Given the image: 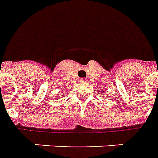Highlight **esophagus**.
<instances>
[{"label": "esophagus", "instance_id": "esophagus-1", "mask_svg": "<svg viewBox=\"0 0 158 158\" xmlns=\"http://www.w3.org/2000/svg\"><path fill=\"white\" fill-rule=\"evenodd\" d=\"M79 82L85 83L86 82V79H79Z\"/></svg>", "mask_w": 158, "mask_h": 158}]
</instances>
